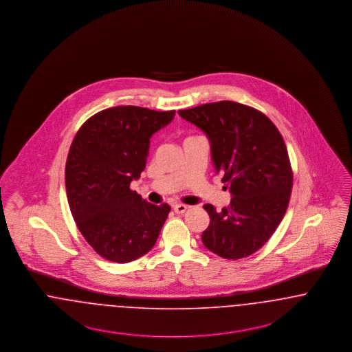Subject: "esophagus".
Listing matches in <instances>:
<instances>
[{
  "instance_id": "1",
  "label": "esophagus",
  "mask_w": 352,
  "mask_h": 352,
  "mask_svg": "<svg viewBox=\"0 0 352 352\" xmlns=\"http://www.w3.org/2000/svg\"><path fill=\"white\" fill-rule=\"evenodd\" d=\"M186 209H188V206L183 205V204H175L173 205V210H175L176 214H183L186 212Z\"/></svg>"
}]
</instances>
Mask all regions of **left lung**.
I'll use <instances>...</instances> for the list:
<instances>
[{
	"instance_id": "obj_1",
	"label": "left lung",
	"mask_w": 352,
	"mask_h": 352,
	"mask_svg": "<svg viewBox=\"0 0 352 352\" xmlns=\"http://www.w3.org/2000/svg\"><path fill=\"white\" fill-rule=\"evenodd\" d=\"M179 116L206 134L213 167L232 197L221 212L204 205L210 223L202 243L225 259L250 256L272 236L291 199L293 175L281 134L263 113L234 101L179 110Z\"/></svg>"
}]
</instances>
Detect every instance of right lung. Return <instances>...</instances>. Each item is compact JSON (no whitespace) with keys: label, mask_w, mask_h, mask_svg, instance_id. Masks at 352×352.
Instances as JSON below:
<instances>
[{"label":"right lung","mask_w":352,"mask_h":352,"mask_svg":"<svg viewBox=\"0 0 352 352\" xmlns=\"http://www.w3.org/2000/svg\"><path fill=\"white\" fill-rule=\"evenodd\" d=\"M175 110L116 107L77 131L65 164V188L77 228L104 259L129 263L157 241L170 206L153 205L130 189L146 168L150 139Z\"/></svg>","instance_id":"add662e5"}]
</instances>
